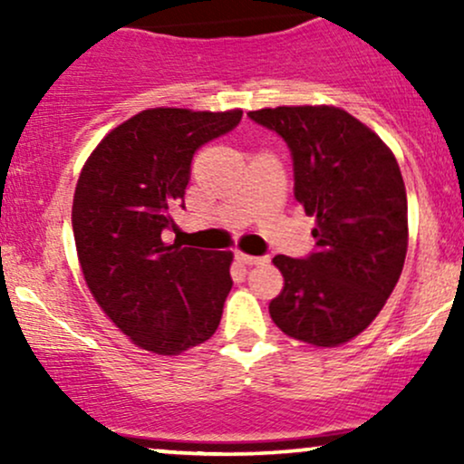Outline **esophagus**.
<instances>
[{"instance_id":"obj_1","label":"esophagus","mask_w":464,"mask_h":464,"mask_svg":"<svg viewBox=\"0 0 464 464\" xmlns=\"http://www.w3.org/2000/svg\"><path fill=\"white\" fill-rule=\"evenodd\" d=\"M236 259H237L239 264H246V266H257V264L268 262V257H255V255L239 253V250H236Z\"/></svg>"}]
</instances>
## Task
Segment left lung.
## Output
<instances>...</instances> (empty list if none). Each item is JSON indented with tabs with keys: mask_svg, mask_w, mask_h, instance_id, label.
I'll return each instance as SVG.
<instances>
[{
	"mask_svg": "<svg viewBox=\"0 0 464 464\" xmlns=\"http://www.w3.org/2000/svg\"><path fill=\"white\" fill-rule=\"evenodd\" d=\"M248 117L285 141L295 198L316 220L307 257L273 259L285 284L270 318L316 347L347 343L380 314L406 262L408 198L397 159L334 106H276Z\"/></svg>",
	"mask_w": 464,
	"mask_h": 464,
	"instance_id": "obj_1",
	"label": "left lung"
}]
</instances>
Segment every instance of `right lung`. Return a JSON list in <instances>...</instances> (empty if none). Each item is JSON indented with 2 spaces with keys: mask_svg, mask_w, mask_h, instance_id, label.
Here are the masks:
<instances>
[{
  "mask_svg": "<svg viewBox=\"0 0 464 464\" xmlns=\"http://www.w3.org/2000/svg\"><path fill=\"white\" fill-rule=\"evenodd\" d=\"M242 111L148 109L100 141L80 172L72 227L93 299L135 344L177 355L209 340L231 290L233 255L165 244L185 207L191 159Z\"/></svg>",
  "mask_w": 464,
  "mask_h": 464,
  "instance_id": "add662e5",
  "label": "right lung"
}]
</instances>
